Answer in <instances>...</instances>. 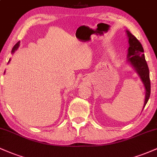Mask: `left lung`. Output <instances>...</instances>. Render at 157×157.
<instances>
[{
	"label": "left lung",
	"instance_id": "obj_1",
	"mask_svg": "<svg viewBox=\"0 0 157 157\" xmlns=\"http://www.w3.org/2000/svg\"><path fill=\"white\" fill-rule=\"evenodd\" d=\"M128 37V61L131 66L136 69V72L140 77L145 88V99L143 109L147 104L151 94V81L149 76V68L145 60L144 49L140 41L131 33L126 31Z\"/></svg>",
	"mask_w": 157,
	"mask_h": 157
}]
</instances>
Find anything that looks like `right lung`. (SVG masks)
Wrapping results in <instances>:
<instances>
[{
    "label": "right lung",
    "mask_w": 157,
    "mask_h": 157,
    "mask_svg": "<svg viewBox=\"0 0 157 157\" xmlns=\"http://www.w3.org/2000/svg\"><path fill=\"white\" fill-rule=\"evenodd\" d=\"M19 45H20V41H19V42H17V44H16L15 46H14V47L12 48V53H14V52H15V51H16V50L17 49V48L19 47ZM10 60H9V62H10Z\"/></svg>",
    "instance_id": "right-lung-1"
}]
</instances>
